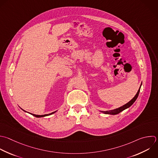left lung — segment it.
Returning a JSON list of instances; mask_svg holds the SVG:
<instances>
[{
    "label": "left lung",
    "mask_w": 158,
    "mask_h": 158,
    "mask_svg": "<svg viewBox=\"0 0 158 158\" xmlns=\"http://www.w3.org/2000/svg\"><path fill=\"white\" fill-rule=\"evenodd\" d=\"M142 84V83H141ZM141 84L140 85V87L138 91V92L136 93V95L133 97V98L132 99H131L128 102H127V104H124L123 106L118 107V108H117V109H113V110H106V111H102V110H99L101 112H102L105 114H110V115H116V114H118V113L121 112L122 111L124 110L125 109L130 107L134 102L135 101H136V99H137L138 96V94H139V91H140V88H141Z\"/></svg>",
    "instance_id": "8db88e82"
}]
</instances>
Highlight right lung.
<instances>
[{
  "mask_svg": "<svg viewBox=\"0 0 158 158\" xmlns=\"http://www.w3.org/2000/svg\"><path fill=\"white\" fill-rule=\"evenodd\" d=\"M23 110V109H22ZM23 111H25V112H26L25 110H23ZM57 112V110L56 111H54V112H52V113H50V114H44V115H36V114H31V115H33V116H35V117H38V118H40V117H46V116H48V115H52V114H54L55 112Z\"/></svg>",
  "mask_w": 158,
  "mask_h": 158,
  "instance_id": "obj_1",
  "label": "right lung"
}]
</instances>
